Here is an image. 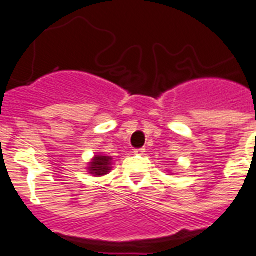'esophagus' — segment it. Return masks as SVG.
<instances>
[{"mask_svg":"<svg viewBox=\"0 0 256 256\" xmlns=\"http://www.w3.org/2000/svg\"><path fill=\"white\" fill-rule=\"evenodd\" d=\"M146 152V148H138V150H134L135 154H143Z\"/></svg>","mask_w":256,"mask_h":256,"instance_id":"34e87169","label":"esophagus"}]
</instances>
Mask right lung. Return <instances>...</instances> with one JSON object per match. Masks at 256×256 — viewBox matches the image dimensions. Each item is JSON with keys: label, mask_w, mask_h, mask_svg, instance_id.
<instances>
[{"label": "right lung", "mask_w": 256, "mask_h": 256, "mask_svg": "<svg viewBox=\"0 0 256 256\" xmlns=\"http://www.w3.org/2000/svg\"><path fill=\"white\" fill-rule=\"evenodd\" d=\"M113 158L110 156H105L102 154H96L92 160L88 162L87 170L90 174L94 177H102L106 176L112 170V164H113Z\"/></svg>", "instance_id": "1"}]
</instances>
